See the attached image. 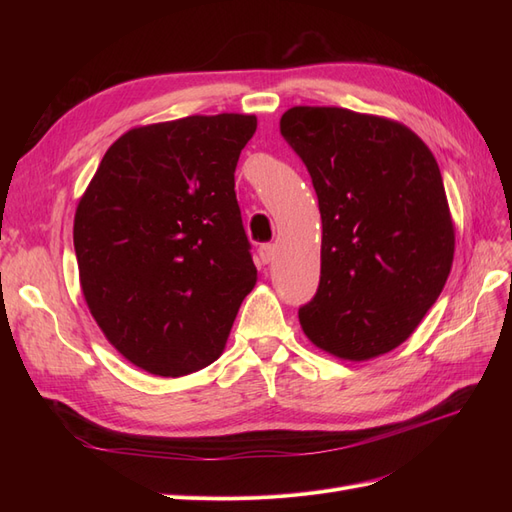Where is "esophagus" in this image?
<instances>
[{"label": "esophagus", "instance_id": "34e87169", "mask_svg": "<svg viewBox=\"0 0 512 512\" xmlns=\"http://www.w3.org/2000/svg\"><path fill=\"white\" fill-rule=\"evenodd\" d=\"M275 254H277V247H275L273 243H267V245H260V250H258V256H260V260H262V265H269V262H273Z\"/></svg>", "mask_w": 512, "mask_h": 512}]
</instances>
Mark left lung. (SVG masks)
Segmentation results:
<instances>
[{
	"instance_id": "1",
	"label": "left lung",
	"mask_w": 512,
	"mask_h": 512,
	"mask_svg": "<svg viewBox=\"0 0 512 512\" xmlns=\"http://www.w3.org/2000/svg\"><path fill=\"white\" fill-rule=\"evenodd\" d=\"M280 130L307 166L322 218L320 284L299 309L301 329L344 361L391 352L453 267L438 162L404 123L339 106H292Z\"/></svg>"
}]
</instances>
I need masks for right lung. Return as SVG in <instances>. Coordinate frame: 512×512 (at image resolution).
I'll use <instances>...</instances> for the list:
<instances>
[{
	"mask_svg": "<svg viewBox=\"0 0 512 512\" xmlns=\"http://www.w3.org/2000/svg\"><path fill=\"white\" fill-rule=\"evenodd\" d=\"M254 115L149 123L108 147L74 215L85 303L104 337L153 376L224 352L256 267L235 194Z\"/></svg>",
	"mask_w": 512,
	"mask_h": 512,
	"instance_id": "1",
	"label": "right lung"
}]
</instances>
